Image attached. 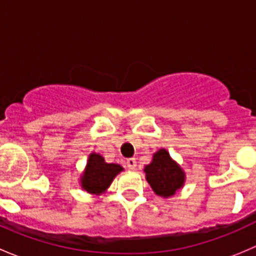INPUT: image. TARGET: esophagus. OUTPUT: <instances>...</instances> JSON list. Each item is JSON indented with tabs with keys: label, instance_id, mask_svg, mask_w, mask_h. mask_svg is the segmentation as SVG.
<instances>
[{
	"label": "esophagus",
	"instance_id": "esophagus-1",
	"mask_svg": "<svg viewBox=\"0 0 256 256\" xmlns=\"http://www.w3.org/2000/svg\"><path fill=\"white\" fill-rule=\"evenodd\" d=\"M126 164H128V167L130 170H136V167H138V162H136L135 158H128L126 161Z\"/></svg>",
	"mask_w": 256,
	"mask_h": 256
}]
</instances>
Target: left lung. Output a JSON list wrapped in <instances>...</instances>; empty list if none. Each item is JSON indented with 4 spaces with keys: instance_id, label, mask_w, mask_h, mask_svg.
<instances>
[{
    "instance_id": "1",
    "label": "left lung",
    "mask_w": 256,
    "mask_h": 256,
    "mask_svg": "<svg viewBox=\"0 0 256 256\" xmlns=\"http://www.w3.org/2000/svg\"><path fill=\"white\" fill-rule=\"evenodd\" d=\"M144 171L154 192L164 198L174 196L186 180L184 172L164 148L154 154L151 164L144 166Z\"/></svg>"
}]
</instances>
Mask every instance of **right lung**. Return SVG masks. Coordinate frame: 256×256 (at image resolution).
Masks as SVG:
<instances>
[{
	"mask_svg": "<svg viewBox=\"0 0 256 256\" xmlns=\"http://www.w3.org/2000/svg\"><path fill=\"white\" fill-rule=\"evenodd\" d=\"M121 171L124 168L120 164H106L102 154L92 152L89 154L85 171L80 178L82 188L92 194H102Z\"/></svg>",
	"mask_w": 256,
	"mask_h": 256,
	"instance_id": "right-lung-1",
	"label": "right lung"
}]
</instances>
